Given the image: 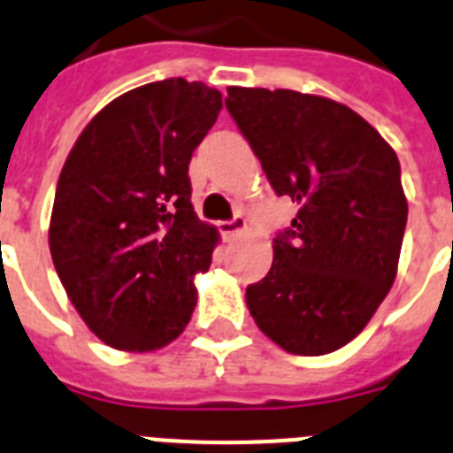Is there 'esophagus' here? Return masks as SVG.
<instances>
[{"label":"esophagus","mask_w":453,"mask_h":453,"mask_svg":"<svg viewBox=\"0 0 453 453\" xmlns=\"http://www.w3.org/2000/svg\"><path fill=\"white\" fill-rule=\"evenodd\" d=\"M219 227H221V232L226 234V237H234V234L246 230V219H243L242 214H234L230 221H223Z\"/></svg>","instance_id":"34e87169"}]
</instances>
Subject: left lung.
Returning a JSON list of instances; mask_svg holds the SVG:
<instances>
[{
	"label": "left lung",
	"mask_w": 453,
	"mask_h": 453,
	"mask_svg": "<svg viewBox=\"0 0 453 453\" xmlns=\"http://www.w3.org/2000/svg\"><path fill=\"white\" fill-rule=\"evenodd\" d=\"M226 107L275 196L301 204L273 239V265L246 303L285 351L351 342L390 292L408 203L395 150L340 102L296 90L227 88Z\"/></svg>",
	"instance_id": "obj_1"
}]
</instances>
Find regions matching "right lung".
<instances>
[{"label":"right lung","instance_id":"right-lung-1","mask_svg":"<svg viewBox=\"0 0 453 453\" xmlns=\"http://www.w3.org/2000/svg\"><path fill=\"white\" fill-rule=\"evenodd\" d=\"M223 109L182 77L116 97L81 132L58 175L50 250L70 301L118 351H155L196 308V271L219 239L196 216L188 161Z\"/></svg>","mask_w":453,"mask_h":453}]
</instances>
